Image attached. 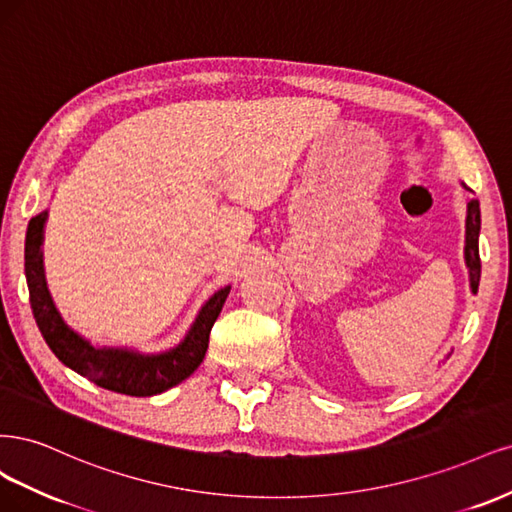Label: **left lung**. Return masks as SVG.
<instances>
[{
  "label": "left lung",
  "mask_w": 512,
  "mask_h": 512,
  "mask_svg": "<svg viewBox=\"0 0 512 512\" xmlns=\"http://www.w3.org/2000/svg\"><path fill=\"white\" fill-rule=\"evenodd\" d=\"M466 187V185H464ZM468 189V187H466ZM470 191V189H468ZM478 234H481V206L478 200L468 202V217H466V246L464 257L470 274V289L478 291V280H481V257H478Z\"/></svg>",
  "instance_id": "obj_1"
}]
</instances>
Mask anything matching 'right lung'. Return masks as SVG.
I'll return each instance as SVG.
<instances>
[{"label": "right lung", "mask_w": 512, "mask_h": 512, "mask_svg": "<svg viewBox=\"0 0 512 512\" xmlns=\"http://www.w3.org/2000/svg\"><path fill=\"white\" fill-rule=\"evenodd\" d=\"M48 210L36 214L27 225L25 238V276L29 287V302L40 332L57 355L61 364L80 376L89 378L97 387L125 395L146 398L183 383L191 376L208 349L210 329L227 300L229 289L223 287L202 306L185 340L166 353H140L114 346H93L65 323L53 304L46 287L42 266V240Z\"/></svg>", "instance_id": "add662e5"}]
</instances>
